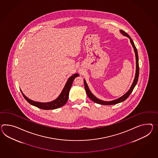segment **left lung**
I'll return each instance as SVG.
<instances>
[{"label": "left lung", "instance_id": "8db88e82", "mask_svg": "<svg viewBox=\"0 0 158 158\" xmlns=\"http://www.w3.org/2000/svg\"><path fill=\"white\" fill-rule=\"evenodd\" d=\"M120 32L124 36H126L127 38L130 39V42H131L132 46L133 47L134 50L135 52V58H136V73H135V78L134 80L133 81V83L131 85L130 89H129V90L127 91V93L125 94H124L123 96H121L118 99H115V100H111V101H104V100H100L99 99H98V98H96V96H94L93 93H91L89 89V86L87 84L85 80L84 79V83H85V91L87 93V96H89V98L91 100H93V102H94L95 103H98V104H102V105H112V104H116L120 103L122 102H123L125 100H126L128 97L130 96V95L131 94V93L132 92L133 89H134L135 85H136L138 81L139 74V58L138 54V51L137 49L135 47L134 43L133 42L132 39L131 38V37L129 35L127 34V33H126L123 30H120Z\"/></svg>", "mask_w": 158, "mask_h": 158}]
</instances>
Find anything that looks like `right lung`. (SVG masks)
<instances>
[{
    "mask_svg": "<svg viewBox=\"0 0 158 158\" xmlns=\"http://www.w3.org/2000/svg\"><path fill=\"white\" fill-rule=\"evenodd\" d=\"M79 76V73H75L72 76H71L67 81L63 89L62 92L60 93V94L59 95L56 99H55V100L50 102L43 103V102H35L34 100H31L30 99L28 98L27 96L23 94L21 89H20V91L22 94L23 96H24V98H25V99L27 100L30 104L34 106L39 108L40 109H43V110L56 109V108L63 106L67 103L68 99H69V90L71 87V85H73V80L75 79V77H77Z\"/></svg>",
    "mask_w": 158,
    "mask_h": 158,
    "instance_id": "obj_1",
    "label": "right lung"
}]
</instances>
